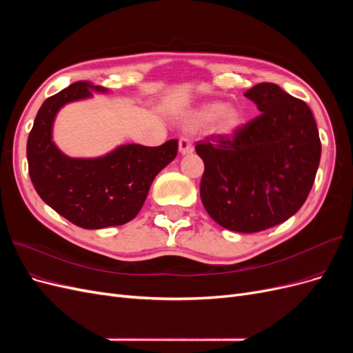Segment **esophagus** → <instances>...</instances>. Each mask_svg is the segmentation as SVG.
I'll list each match as a JSON object with an SVG mask.
<instances>
[{
  "label": "esophagus",
  "instance_id": "esophagus-1",
  "mask_svg": "<svg viewBox=\"0 0 353 353\" xmlns=\"http://www.w3.org/2000/svg\"><path fill=\"white\" fill-rule=\"evenodd\" d=\"M178 147H179V153L185 156V154H191L194 152L193 145H191V143L188 140H185V138H181L179 143H178Z\"/></svg>",
  "mask_w": 353,
  "mask_h": 353
}]
</instances>
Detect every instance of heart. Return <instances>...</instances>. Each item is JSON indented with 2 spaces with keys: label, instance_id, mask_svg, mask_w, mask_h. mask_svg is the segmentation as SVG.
Here are the masks:
<instances>
[{
  "label": "heart",
  "instance_id": "obj_1",
  "mask_svg": "<svg viewBox=\"0 0 353 353\" xmlns=\"http://www.w3.org/2000/svg\"><path fill=\"white\" fill-rule=\"evenodd\" d=\"M244 125V114L236 105L213 101L199 105L183 117V126L187 131H201L212 126L218 135L231 137L237 134Z\"/></svg>",
  "mask_w": 353,
  "mask_h": 353
}]
</instances>
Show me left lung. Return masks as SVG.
Masks as SVG:
<instances>
[{
	"label": "left lung",
	"instance_id": "1",
	"mask_svg": "<svg viewBox=\"0 0 353 353\" xmlns=\"http://www.w3.org/2000/svg\"><path fill=\"white\" fill-rule=\"evenodd\" d=\"M261 114L232 137L196 144L205 163L200 197L209 216L236 232L279 225L302 208L321 159L307 104L275 83L244 92Z\"/></svg>",
	"mask_w": 353,
	"mask_h": 353
}]
</instances>
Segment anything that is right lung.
Here are the masks:
<instances>
[{"mask_svg":"<svg viewBox=\"0 0 353 353\" xmlns=\"http://www.w3.org/2000/svg\"><path fill=\"white\" fill-rule=\"evenodd\" d=\"M109 92L74 82L42 103L28 138L29 176L37 193L59 215L85 230L132 221L141 210L156 175L176 156L178 140L159 147L122 144L99 157H70L52 140L57 113L66 104Z\"/></svg>","mask_w":353,"mask_h":353,"instance_id":"1","label":"right lung"}]
</instances>
